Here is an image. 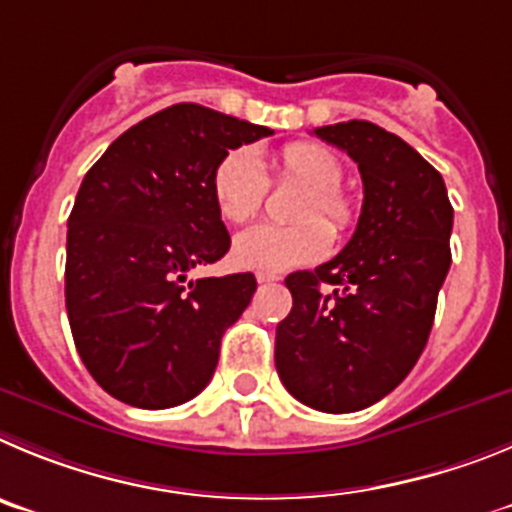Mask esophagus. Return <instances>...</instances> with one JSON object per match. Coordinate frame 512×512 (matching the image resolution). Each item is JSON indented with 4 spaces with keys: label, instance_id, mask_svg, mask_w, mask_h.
<instances>
[{
    "label": "esophagus",
    "instance_id": "esophagus-1",
    "mask_svg": "<svg viewBox=\"0 0 512 512\" xmlns=\"http://www.w3.org/2000/svg\"><path fill=\"white\" fill-rule=\"evenodd\" d=\"M275 280H278V278H275V275H267V273H257V283H275Z\"/></svg>",
    "mask_w": 512,
    "mask_h": 512
}]
</instances>
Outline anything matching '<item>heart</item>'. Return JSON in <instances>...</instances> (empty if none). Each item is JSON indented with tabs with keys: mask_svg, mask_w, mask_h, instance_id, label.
<instances>
[{
	"mask_svg": "<svg viewBox=\"0 0 512 512\" xmlns=\"http://www.w3.org/2000/svg\"><path fill=\"white\" fill-rule=\"evenodd\" d=\"M275 178L306 188L293 219L296 227L260 224L237 234L232 262L252 273H285L321 260L331 247V233L342 234L354 224V204L342 193L344 165L329 147L316 142H290L275 155ZM216 214L229 224H245L262 209L267 193L265 173L245 147L229 150L209 178Z\"/></svg>",
	"mask_w": 512,
	"mask_h": 512,
	"instance_id": "obj_1",
	"label": "heart"
}]
</instances>
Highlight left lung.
<instances>
[{"label": "left lung", "instance_id": "left-lung-1", "mask_svg": "<svg viewBox=\"0 0 512 512\" xmlns=\"http://www.w3.org/2000/svg\"><path fill=\"white\" fill-rule=\"evenodd\" d=\"M313 135L357 163L365 201L334 260L285 278L278 324L285 390L324 413H352L395 390L421 357L451 265L454 209L444 178L408 142L365 119Z\"/></svg>", "mask_w": 512, "mask_h": 512}]
</instances>
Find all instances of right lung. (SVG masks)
Masks as SVG:
<instances>
[{"label": "right lung", "mask_w": 512, "mask_h": 512, "mask_svg": "<svg viewBox=\"0 0 512 512\" xmlns=\"http://www.w3.org/2000/svg\"><path fill=\"white\" fill-rule=\"evenodd\" d=\"M270 127L173 104L119 135L68 216L66 308L101 388L135 408H173L209 385L219 344L252 301V273L188 280L229 252L211 201L214 165Z\"/></svg>", "instance_id": "right-lung-1"}]
</instances>
